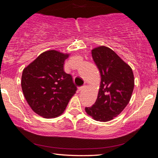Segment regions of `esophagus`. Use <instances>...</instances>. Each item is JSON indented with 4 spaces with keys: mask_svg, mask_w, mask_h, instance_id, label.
Wrapping results in <instances>:
<instances>
[{
    "mask_svg": "<svg viewBox=\"0 0 158 158\" xmlns=\"http://www.w3.org/2000/svg\"><path fill=\"white\" fill-rule=\"evenodd\" d=\"M85 89V85H83V86H81L79 88L78 90L80 92V91H82V90H84Z\"/></svg>",
    "mask_w": 158,
    "mask_h": 158,
    "instance_id": "34e87169",
    "label": "esophagus"
}]
</instances>
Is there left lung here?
<instances>
[{
	"label": "left lung",
	"mask_w": 158,
	"mask_h": 158,
	"mask_svg": "<svg viewBox=\"0 0 158 158\" xmlns=\"http://www.w3.org/2000/svg\"><path fill=\"white\" fill-rule=\"evenodd\" d=\"M91 53L100 71L101 81L95 104L85 110L95 121L107 122L121 114L129 103L135 85L133 72L107 47H96Z\"/></svg>",
	"instance_id": "left-lung-1"
}]
</instances>
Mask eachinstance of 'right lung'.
Returning a JSON list of instances; mask_svg holds the SVG:
<instances>
[{
	"mask_svg": "<svg viewBox=\"0 0 158 158\" xmlns=\"http://www.w3.org/2000/svg\"><path fill=\"white\" fill-rule=\"evenodd\" d=\"M69 55L47 51L23 70L21 84L23 95L32 110L46 118L62 114L76 93L72 76L63 69Z\"/></svg>",
	"mask_w": 158,
	"mask_h": 158,
	"instance_id": "add662e5",
	"label": "right lung"
}]
</instances>
